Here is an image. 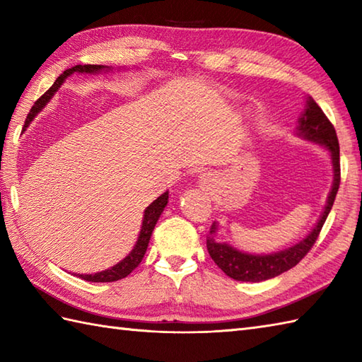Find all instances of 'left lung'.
Returning <instances> with one entry per match:
<instances>
[{"label":"left lung","mask_w":362,"mask_h":362,"mask_svg":"<svg viewBox=\"0 0 362 362\" xmlns=\"http://www.w3.org/2000/svg\"><path fill=\"white\" fill-rule=\"evenodd\" d=\"M297 135L305 138V140L325 146L329 153H332L334 180L332 191H329L328 194L325 210L322 213L320 219L317 221L316 227L311 230L308 236L303 238L302 241L292 245L289 249L269 253V255H252V253H245L235 249L233 245H230L227 243L218 241L216 236H214L218 226L213 224L210 228V235L206 236V249H209V253L214 263H216L230 279L238 281L257 283L274 279V276L289 271L291 267H294L297 263H300L302 258H305L306 253L311 250L322 227L325 224L327 216L334 204L337 189H339L341 183L339 141H337L334 126L329 122V119L325 117V113L322 112L320 107L311 96L306 99V109L302 115V118L298 119Z\"/></svg>","instance_id":"left-lung-1"}]
</instances>
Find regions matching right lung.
<instances>
[{
    "label": "right lung",
    "instance_id": "add662e5",
    "mask_svg": "<svg viewBox=\"0 0 362 362\" xmlns=\"http://www.w3.org/2000/svg\"><path fill=\"white\" fill-rule=\"evenodd\" d=\"M103 70H107V68L103 66V65H76V66L70 68V70H65L56 79V82L52 83V87L48 91H46V93L42 98L37 99L34 107H33V109H30V112L28 115L26 122H25V127H28V124L34 119L35 115L43 109V105H46V103L49 101V99L52 98V95L59 90V87L62 86L64 81L68 78V76L73 74V73H98V71H103ZM166 204H168V191H166V193L161 194L160 197H157L156 201H153L148 206V209L144 210L140 236H138V241L135 244V247L132 249V252H130L124 259L119 261L118 264H115L110 269H105V271H103V272L78 274L79 279L91 281V283H107V281H117V280L124 279V276H127L130 272H132L134 269L141 263V259H143L144 253H146V249H148V244H149V240H151L152 230H153V227H156L157 221L160 218V214L163 213Z\"/></svg>",
    "mask_w": 362,
    "mask_h": 362
}]
</instances>
